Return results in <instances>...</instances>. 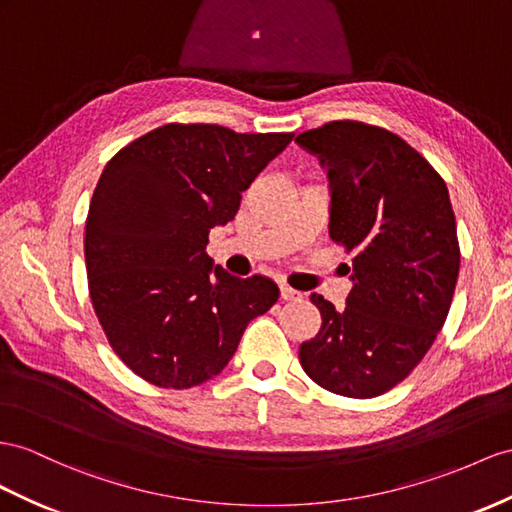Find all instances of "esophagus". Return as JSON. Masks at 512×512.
I'll list each match as a JSON object with an SVG mask.
<instances>
[{
    "label": "esophagus",
    "instance_id": "obj_1",
    "mask_svg": "<svg viewBox=\"0 0 512 512\" xmlns=\"http://www.w3.org/2000/svg\"><path fill=\"white\" fill-rule=\"evenodd\" d=\"M279 290H281V300H298L300 298V292L292 290L290 285H281Z\"/></svg>",
    "mask_w": 512,
    "mask_h": 512
}]
</instances>
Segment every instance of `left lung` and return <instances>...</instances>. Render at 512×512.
<instances>
[{
  "mask_svg": "<svg viewBox=\"0 0 512 512\" xmlns=\"http://www.w3.org/2000/svg\"><path fill=\"white\" fill-rule=\"evenodd\" d=\"M329 177V233L352 257L344 309L320 294L322 329L300 344L311 381L346 398L396 387L448 318L461 266L448 186L400 136L333 121L296 136Z\"/></svg>",
  "mask_w": 512,
  "mask_h": 512,
  "instance_id": "1",
  "label": "left lung"
}]
</instances>
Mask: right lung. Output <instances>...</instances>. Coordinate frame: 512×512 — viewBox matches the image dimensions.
Listing matches in <instances>:
<instances>
[{
    "label": "right lung",
    "mask_w": 512,
    "mask_h": 512,
    "mask_svg": "<svg viewBox=\"0 0 512 512\" xmlns=\"http://www.w3.org/2000/svg\"><path fill=\"white\" fill-rule=\"evenodd\" d=\"M294 134L157 127L106 164L86 218V272L116 355L164 389L225 370L244 329L279 298L268 277H233L205 253L242 192Z\"/></svg>",
    "instance_id": "1"
}]
</instances>
